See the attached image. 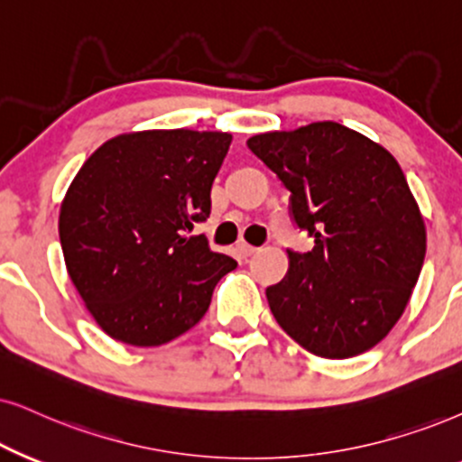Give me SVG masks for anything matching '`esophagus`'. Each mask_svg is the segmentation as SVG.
I'll return each mask as SVG.
<instances>
[{"label": "esophagus", "mask_w": 462, "mask_h": 462, "mask_svg": "<svg viewBox=\"0 0 462 462\" xmlns=\"http://www.w3.org/2000/svg\"><path fill=\"white\" fill-rule=\"evenodd\" d=\"M235 251H236L238 258H251V255H254L258 249H255L254 245H249V243H245V241H238Z\"/></svg>", "instance_id": "esophagus-1"}]
</instances>
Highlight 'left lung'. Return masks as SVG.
I'll list each match as a JSON object with an SVG mask.
<instances>
[{
  "instance_id": "obj_1",
  "label": "left lung",
  "mask_w": 462,
  "mask_h": 462,
  "mask_svg": "<svg viewBox=\"0 0 462 462\" xmlns=\"http://www.w3.org/2000/svg\"><path fill=\"white\" fill-rule=\"evenodd\" d=\"M247 147L290 189L291 217L315 238L288 251V274L266 288L277 324L307 352H369L399 322L426 254V227L399 162L335 124L251 136Z\"/></svg>"
}]
</instances>
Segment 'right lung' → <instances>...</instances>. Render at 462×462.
<instances>
[{
	"label": "right lung",
	"instance_id": "1",
	"mask_svg": "<svg viewBox=\"0 0 462 462\" xmlns=\"http://www.w3.org/2000/svg\"><path fill=\"white\" fill-rule=\"evenodd\" d=\"M226 132L144 130L106 140L66 191L63 260L87 311L115 341L155 347L200 322L235 271L194 224L230 149Z\"/></svg>",
	"mask_w": 462,
	"mask_h": 462
}]
</instances>
